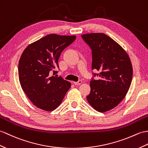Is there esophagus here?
<instances>
[{
    "instance_id": "esophagus-1",
    "label": "esophagus",
    "mask_w": 148,
    "mask_h": 148,
    "mask_svg": "<svg viewBox=\"0 0 148 148\" xmlns=\"http://www.w3.org/2000/svg\"><path fill=\"white\" fill-rule=\"evenodd\" d=\"M74 84L75 85H80V84H82V81L79 80V81H78L77 82H74Z\"/></svg>"
}]
</instances>
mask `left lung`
I'll list each match as a JSON object with an SVG mask.
<instances>
[{"instance_id": "left-lung-1", "label": "left lung", "mask_w": 148, "mask_h": 148, "mask_svg": "<svg viewBox=\"0 0 148 148\" xmlns=\"http://www.w3.org/2000/svg\"><path fill=\"white\" fill-rule=\"evenodd\" d=\"M92 50V69H97L99 79L90 81L87 100L99 112L115 108L125 97L132 82L133 69L125 50L104 33L81 35Z\"/></svg>"}]
</instances>
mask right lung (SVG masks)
Returning <instances> with one entry per match:
<instances>
[{"label":"right lung","mask_w":148,"mask_h":148,"mask_svg":"<svg viewBox=\"0 0 148 148\" xmlns=\"http://www.w3.org/2000/svg\"><path fill=\"white\" fill-rule=\"evenodd\" d=\"M75 36L50 34L27 46L19 61V82L33 105L45 111L56 109L71 84L61 77L50 76L58 67L60 53L75 40Z\"/></svg>","instance_id":"obj_1"}]
</instances>
